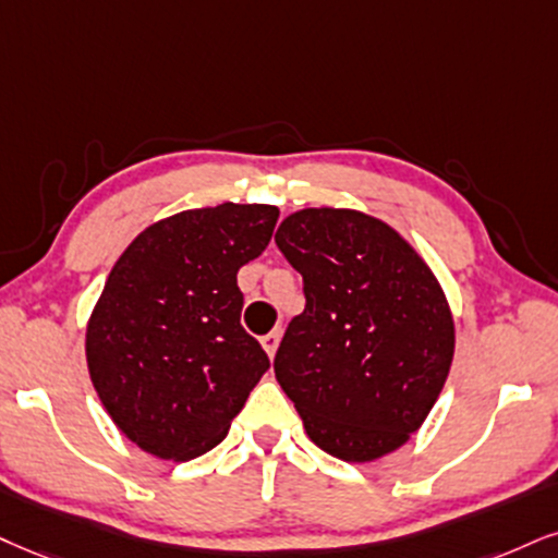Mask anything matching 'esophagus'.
I'll return each mask as SVG.
<instances>
[{
	"instance_id": "obj_1",
	"label": "esophagus",
	"mask_w": 558,
	"mask_h": 558,
	"mask_svg": "<svg viewBox=\"0 0 558 558\" xmlns=\"http://www.w3.org/2000/svg\"><path fill=\"white\" fill-rule=\"evenodd\" d=\"M279 341H281V328H274L271 333H266L264 339H260V347L266 349L268 360H274V354H277V349H279Z\"/></svg>"
}]
</instances>
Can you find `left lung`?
I'll return each mask as SVG.
<instances>
[{
  "label": "left lung",
  "instance_id": "1",
  "mask_svg": "<svg viewBox=\"0 0 558 558\" xmlns=\"http://www.w3.org/2000/svg\"><path fill=\"white\" fill-rule=\"evenodd\" d=\"M305 281V311L274 373L328 456L369 463L409 442L442 393L456 320L429 264L396 227L360 209L307 206L279 225Z\"/></svg>",
  "mask_w": 558,
  "mask_h": 558
}]
</instances>
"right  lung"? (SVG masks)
Masks as SVG:
<instances>
[{"label":"right lung","mask_w":558,"mask_h":558,"mask_svg":"<svg viewBox=\"0 0 558 558\" xmlns=\"http://www.w3.org/2000/svg\"><path fill=\"white\" fill-rule=\"evenodd\" d=\"M279 209L225 202L144 227L87 318L85 356L102 409L149 456L219 445L268 369L240 326L238 271L271 240Z\"/></svg>","instance_id":"obj_1"}]
</instances>
